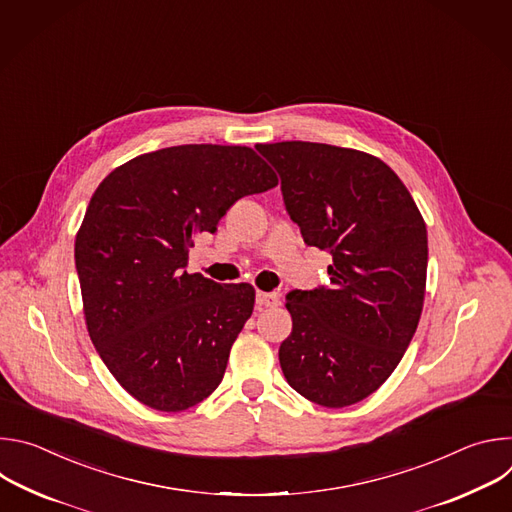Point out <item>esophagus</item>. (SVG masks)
Listing matches in <instances>:
<instances>
[{
	"label": "esophagus",
	"mask_w": 512,
	"mask_h": 512,
	"mask_svg": "<svg viewBox=\"0 0 512 512\" xmlns=\"http://www.w3.org/2000/svg\"><path fill=\"white\" fill-rule=\"evenodd\" d=\"M255 302H257V308L263 310V308H275L279 304V298H277V294H265V291H257Z\"/></svg>",
	"instance_id": "esophagus-1"
}]
</instances>
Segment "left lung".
<instances>
[{
  "instance_id": "8db88e82",
  "label": "left lung",
  "mask_w": 512,
  "mask_h": 512,
  "mask_svg": "<svg viewBox=\"0 0 512 512\" xmlns=\"http://www.w3.org/2000/svg\"><path fill=\"white\" fill-rule=\"evenodd\" d=\"M277 170L291 221L326 249L330 285L289 291L279 364L322 407L354 405L397 369L423 310L427 231L399 176L379 158L312 141L257 143Z\"/></svg>"
}]
</instances>
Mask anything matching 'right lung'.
I'll list each match as a JSON object with an SVG mask.
<instances>
[{
	"instance_id": "1",
	"label": "right lung",
	"mask_w": 512,
	"mask_h": 512,
	"mask_svg": "<svg viewBox=\"0 0 512 512\" xmlns=\"http://www.w3.org/2000/svg\"><path fill=\"white\" fill-rule=\"evenodd\" d=\"M273 186L251 148L190 143L137 156L95 190L75 241L85 322L139 403L176 413L221 385L255 289L188 273V249L239 198Z\"/></svg>"
}]
</instances>
